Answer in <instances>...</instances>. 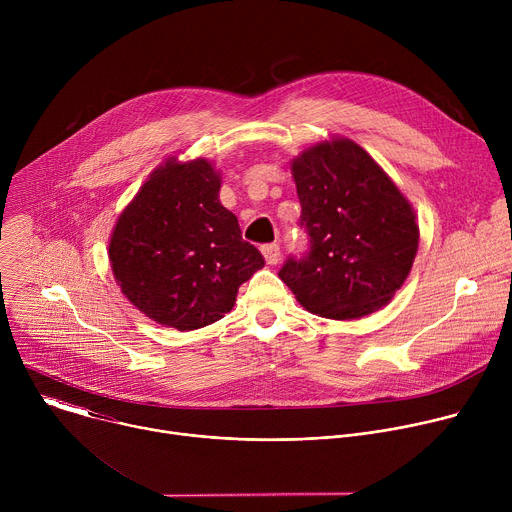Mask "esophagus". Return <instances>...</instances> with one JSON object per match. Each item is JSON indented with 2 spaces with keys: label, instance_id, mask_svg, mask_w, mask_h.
<instances>
[{
  "label": "esophagus",
  "instance_id": "34e87169",
  "mask_svg": "<svg viewBox=\"0 0 512 512\" xmlns=\"http://www.w3.org/2000/svg\"><path fill=\"white\" fill-rule=\"evenodd\" d=\"M261 253H263V257H265V263H267V265H275V263H279V257H281V249H279V245H275V243H271V245H263V247H261Z\"/></svg>",
  "mask_w": 512,
  "mask_h": 512
}]
</instances>
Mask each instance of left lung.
I'll return each instance as SVG.
<instances>
[{"instance_id": "obj_1", "label": "left lung", "mask_w": 512, "mask_h": 512, "mask_svg": "<svg viewBox=\"0 0 512 512\" xmlns=\"http://www.w3.org/2000/svg\"><path fill=\"white\" fill-rule=\"evenodd\" d=\"M310 237L281 281L312 314L356 320L391 302L419 247L411 202L387 172L346 137L318 141L291 160Z\"/></svg>"}]
</instances>
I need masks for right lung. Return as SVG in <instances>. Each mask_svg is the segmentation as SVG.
Listing matches in <instances>:
<instances>
[{
  "instance_id": "add662e5",
  "label": "right lung",
  "mask_w": 512,
  "mask_h": 512,
  "mask_svg": "<svg viewBox=\"0 0 512 512\" xmlns=\"http://www.w3.org/2000/svg\"><path fill=\"white\" fill-rule=\"evenodd\" d=\"M218 192L221 172L208 160L168 158L113 227L115 281L141 314L166 328L186 332L225 318L241 283L265 265Z\"/></svg>"
}]
</instances>
